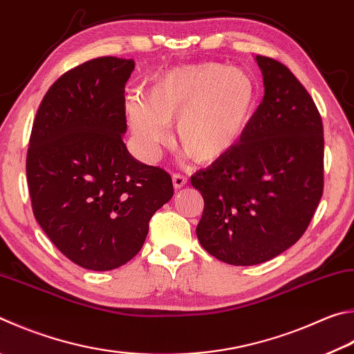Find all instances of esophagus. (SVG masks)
I'll return each mask as SVG.
<instances>
[{
	"instance_id": "1",
	"label": "esophagus",
	"mask_w": 354,
	"mask_h": 354,
	"mask_svg": "<svg viewBox=\"0 0 354 354\" xmlns=\"http://www.w3.org/2000/svg\"><path fill=\"white\" fill-rule=\"evenodd\" d=\"M185 184H187V178L181 175V173H173V185H175L176 190L183 189Z\"/></svg>"
}]
</instances>
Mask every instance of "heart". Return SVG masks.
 <instances>
[{
  "label": "heart",
  "instance_id": "heart-1",
  "mask_svg": "<svg viewBox=\"0 0 354 354\" xmlns=\"http://www.w3.org/2000/svg\"><path fill=\"white\" fill-rule=\"evenodd\" d=\"M255 102V82L246 71L201 63L156 74L145 100H130L127 113L145 155H155L169 139L165 125L176 124L179 149L198 162H212L240 139Z\"/></svg>",
  "mask_w": 354,
  "mask_h": 354
}]
</instances>
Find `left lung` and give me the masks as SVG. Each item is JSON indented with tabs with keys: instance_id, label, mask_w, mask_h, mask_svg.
Returning <instances> with one entry per match:
<instances>
[{
	"instance_id": "1",
	"label": "left lung",
	"mask_w": 354,
	"mask_h": 354,
	"mask_svg": "<svg viewBox=\"0 0 354 354\" xmlns=\"http://www.w3.org/2000/svg\"><path fill=\"white\" fill-rule=\"evenodd\" d=\"M265 97L227 153L190 178L204 199L201 246L252 266L297 241L324 192V125L304 85L280 62L257 55Z\"/></svg>"
}]
</instances>
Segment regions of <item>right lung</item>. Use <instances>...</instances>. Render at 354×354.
Here are the masks:
<instances>
[{"label": "right lung", "mask_w": 354, "mask_h": 354, "mask_svg": "<svg viewBox=\"0 0 354 354\" xmlns=\"http://www.w3.org/2000/svg\"><path fill=\"white\" fill-rule=\"evenodd\" d=\"M134 62L99 57L63 74L32 125L26 175L35 220L71 261L110 271L136 255L171 178L139 162L124 134Z\"/></svg>", "instance_id": "right-lung-1"}]
</instances>
